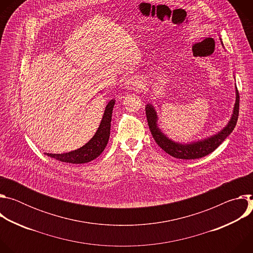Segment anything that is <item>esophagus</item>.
I'll list each match as a JSON object with an SVG mask.
<instances>
[{
  "instance_id": "34e87169",
  "label": "esophagus",
  "mask_w": 253,
  "mask_h": 253,
  "mask_svg": "<svg viewBox=\"0 0 253 253\" xmlns=\"http://www.w3.org/2000/svg\"><path fill=\"white\" fill-rule=\"evenodd\" d=\"M139 79L138 78H136V77H129L128 79H127V84L128 85H132V86H137V85H139Z\"/></svg>"
}]
</instances>
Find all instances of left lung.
Segmentation results:
<instances>
[{
  "mask_svg": "<svg viewBox=\"0 0 253 253\" xmlns=\"http://www.w3.org/2000/svg\"><path fill=\"white\" fill-rule=\"evenodd\" d=\"M239 113V94L236 90V101L233 109L232 117L226 127L218 134L213 135L207 139L197 141L191 144H179L168 139L157 126V115L151 104L146 106V117L151 134L158 144L166 153L177 159H198L208 155L217 148L220 144L226 139V137L233 131Z\"/></svg>",
  "mask_w": 253,
  "mask_h": 253,
  "instance_id": "obj_1",
  "label": "left lung"
}]
</instances>
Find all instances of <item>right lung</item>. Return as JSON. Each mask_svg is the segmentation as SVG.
Instances as JSON below:
<instances>
[{"instance_id":"1","label":"right lung","mask_w":253,"mask_h":253,"mask_svg":"<svg viewBox=\"0 0 253 253\" xmlns=\"http://www.w3.org/2000/svg\"><path fill=\"white\" fill-rule=\"evenodd\" d=\"M115 101L111 100L107 104L106 109L102 118V121L99 125V128L93 138L85 145L77 150L71 151L63 154H47L48 156L55 158L56 160L73 163V164H81L87 163L95 158H97L105 149L108 140L110 136V128H111V119H112V111Z\"/></svg>"}]
</instances>
